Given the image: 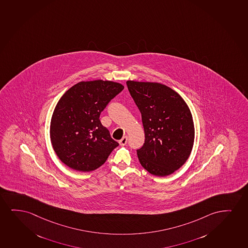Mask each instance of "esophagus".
<instances>
[{"label": "esophagus", "mask_w": 248, "mask_h": 248, "mask_svg": "<svg viewBox=\"0 0 248 248\" xmlns=\"http://www.w3.org/2000/svg\"><path fill=\"white\" fill-rule=\"evenodd\" d=\"M127 142H128V137L127 136H124L120 140H119V145H125L127 144Z\"/></svg>", "instance_id": "34e87169"}]
</instances>
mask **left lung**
I'll return each mask as SVG.
<instances>
[{
  "mask_svg": "<svg viewBox=\"0 0 248 248\" xmlns=\"http://www.w3.org/2000/svg\"><path fill=\"white\" fill-rule=\"evenodd\" d=\"M129 93L141 113L145 143L136 150L139 161L150 173H173L189 157L194 126L188 107L170 87L156 82L128 80Z\"/></svg>",
  "mask_w": 248,
  "mask_h": 248,
  "instance_id": "obj_1",
  "label": "left lung"
}]
</instances>
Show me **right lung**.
I'll return each mask as SVG.
<instances>
[{"mask_svg": "<svg viewBox=\"0 0 248 248\" xmlns=\"http://www.w3.org/2000/svg\"><path fill=\"white\" fill-rule=\"evenodd\" d=\"M124 86L109 80L80 81L59 100L50 124L55 153L69 168L79 171L96 170L119 145L100 114Z\"/></svg>", "mask_w": 248, "mask_h": 248, "instance_id": "right-lung-1", "label": "right lung"}]
</instances>
